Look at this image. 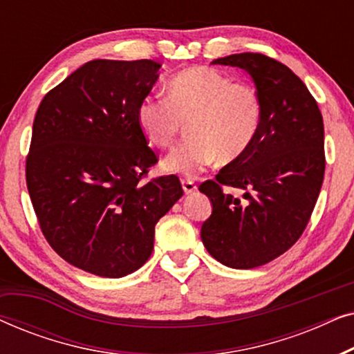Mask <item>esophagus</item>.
Segmentation results:
<instances>
[{
  "label": "esophagus",
  "mask_w": 354,
  "mask_h": 354,
  "mask_svg": "<svg viewBox=\"0 0 354 354\" xmlns=\"http://www.w3.org/2000/svg\"><path fill=\"white\" fill-rule=\"evenodd\" d=\"M182 188L183 192H185V195H192V193H195L198 190L196 183L193 180H182Z\"/></svg>",
  "instance_id": "34e87169"
}]
</instances>
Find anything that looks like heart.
I'll list each match as a JSON object with an SVG mask.
<instances>
[{
    "instance_id": "1",
    "label": "heart",
    "mask_w": 354,
    "mask_h": 354,
    "mask_svg": "<svg viewBox=\"0 0 354 354\" xmlns=\"http://www.w3.org/2000/svg\"><path fill=\"white\" fill-rule=\"evenodd\" d=\"M145 138L159 148L176 140L182 120L190 119L185 142L164 158V171L195 177L219 158L230 162L248 151L259 132L263 104L253 86L234 84L209 67L174 75L167 95H148L135 111Z\"/></svg>"
}]
</instances>
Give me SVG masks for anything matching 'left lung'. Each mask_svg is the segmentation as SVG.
Segmentation results:
<instances>
[{"label": "left lung", "instance_id": "left-lung-1", "mask_svg": "<svg viewBox=\"0 0 354 354\" xmlns=\"http://www.w3.org/2000/svg\"><path fill=\"white\" fill-rule=\"evenodd\" d=\"M212 64L240 67L253 79L263 120L248 151L200 185L212 205L201 240L227 268L253 269L283 254L306 229L326 169L322 114L282 62L240 53ZM222 185L243 189L245 201L225 194Z\"/></svg>", "mask_w": 354, "mask_h": 354}]
</instances>
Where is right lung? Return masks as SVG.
I'll use <instances>...</instances> for the list:
<instances>
[{
  "label": "right lung",
  "instance_id": "right-lung-1",
  "mask_svg": "<svg viewBox=\"0 0 354 354\" xmlns=\"http://www.w3.org/2000/svg\"><path fill=\"white\" fill-rule=\"evenodd\" d=\"M159 69L151 59L85 62L45 95L33 120L26 174L43 235L100 277L142 268L158 221L183 195L176 176L142 183L158 159L135 111Z\"/></svg>",
  "mask_w": 354,
  "mask_h": 354
}]
</instances>
